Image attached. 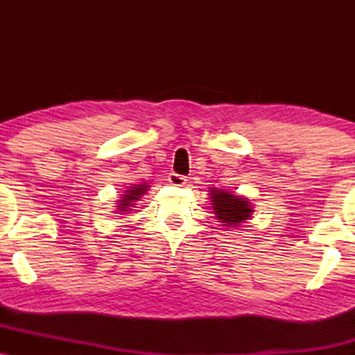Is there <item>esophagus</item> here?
Here are the masks:
<instances>
[{
    "label": "esophagus",
    "instance_id": "34e87169",
    "mask_svg": "<svg viewBox=\"0 0 355 355\" xmlns=\"http://www.w3.org/2000/svg\"><path fill=\"white\" fill-rule=\"evenodd\" d=\"M168 182L172 183V185H177V187H182L187 183V177H183V175H178V173H170L168 175Z\"/></svg>",
    "mask_w": 355,
    "mask_h": 355
}]
</instances>
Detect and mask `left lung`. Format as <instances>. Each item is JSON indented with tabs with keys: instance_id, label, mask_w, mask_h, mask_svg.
Returning <instances> with one entry per match:
<instances>
[{
	"instance_id": "1",
	"label": "left lung",
	"mask_w": 355,
	"mask_h": 355,
	"mask_svg": "<svg viewBox=\"0 0 355 355\" xmlns=\"http://www.w3.org/2000/svg\"><path fill=\"white\" fill-rule=\"evenodd\" d=\"M211 202H214L211 205H214L217 218L222 223H225L227 227H237L239 223L247 220L252 214L250 202L230 193V191L214 190V193H211Z\"/></svg>"
}]
</instances>
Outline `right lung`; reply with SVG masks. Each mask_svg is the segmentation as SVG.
<instances>
[{
	"label": "right lung",
	"instance_id": "right-lung-1",
	"mask_svg": "<svg viewBox=\"0 0 355 355\" xmlns=\"http://www.w3.org/2000/svg\"><path fill=\"white\" fill-rule=\"evenodd\" d=\"M145 190H146V185H140V187H133L132 190L126 191V195H123V200H120V205H118L120 209L118 210L128 211V207H132L130 203H132L133 200H138V197H140V195H144Z\"/></svg>",
	"mask_w": 355,
	"mask_h": 355
}]
</instances>
